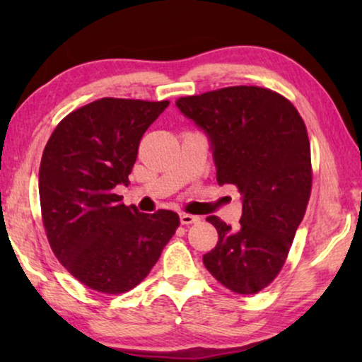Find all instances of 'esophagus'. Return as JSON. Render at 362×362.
Returning a JSON list of instances; mask_svg holds the SVG:
<instances>
[{"mask_svg":"<svg viewBox=\"0 0 362 362\" xmlns=\"http://www.w3.org/2000/svg\"><path fill=\"white\" fill-rule=\"evenodd\" d=\"M180 221H181V224L189 226V224H194V222H199L201 217H199V216L187 214V212H181V214H180Z\"/></svg>","mask_w":362,"mask_h":362,"instance_id":"obj_1","label":"esophagus"}]
</instances>
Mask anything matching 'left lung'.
Returning <instances> with one entry per match:
<instances>
[{
	"label": "left lung",
	"mask_w": 362,
	"mask_h": 362,
	"mask_svg": "<svg viewBox=\"0 0 362 362\" xmlns=\"http://www.w3.org/2000/svg\"><path fill=\"white\" fill-rule=\"evenodd\" d=\"M176 107L209 140L217 182L240 192V226L207 222L219 240L202 257L214 279L252 295L279 275L311 192L310 140L296 108L262 87H226L181 97Z\"/></svg>",
	"instance_id": "8db88e82"
}]
</instances>
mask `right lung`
<instances>
[{"instance_id": "add662e5", "label": "right lung", "mask_w": 362, "mask_h": 362, "mask_svg": "<svg viewBox=\"0 0 362 362\" xmlns=\"http://www.w3.org/2000/svg\"><path fill=\"white\" fill-rule=\"evenodd\" d=\"M170 102L100 98L69 113L44 148L39 199L49 244L69 274L102 293H125L150 274L180 226L115 194L130 185L138 145Z\"/></svg>"}]
</instances>
